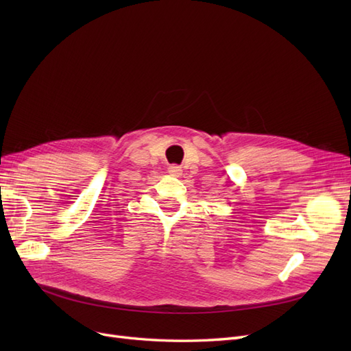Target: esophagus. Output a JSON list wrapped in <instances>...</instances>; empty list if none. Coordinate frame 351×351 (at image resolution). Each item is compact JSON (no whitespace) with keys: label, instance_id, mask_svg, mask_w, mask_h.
Returning a JSON list of instances; mask_svg holds the SVG:
<instances>
[{"label":"esophagus","instance_id":"1","mask_svg":"<svg viewBox=\"0 0 351 351\" xmlns=\"http://www.w3.org/2000/svg\"><path fill=\"white\" fill-rule=\"evenodd\" d=\"M168 173L171 174V176H174V177H180V176H182V167L171 165V167L168 168Z\"/></svg>","mask_w":351,"mask_h":351}]
</instances>
